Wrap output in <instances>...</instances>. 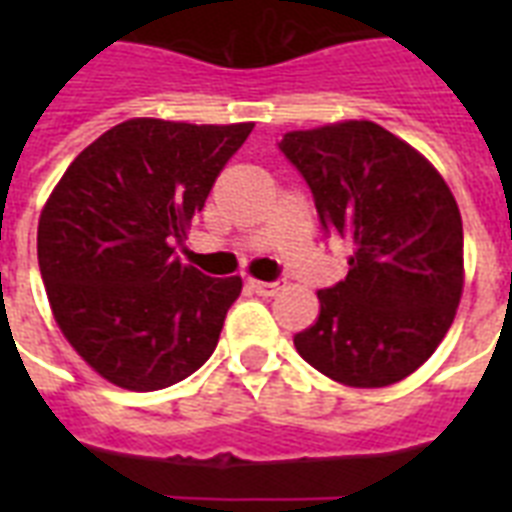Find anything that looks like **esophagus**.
Segmentation results:
<instances>
[{
	"instance_id": "34e87169",
	"label": "esophagus",
	"mask_w": 512,
	"mask_h": 512,
	"mask_svg": "<svg viewBox=\"0 0 512 512\" xmlns=\"http://www.w3.org/2000/svg\"><path fill=\"white\" fill-rule=\"evenodd\" d=\"M249 287L252 292H257L260 297H273L279 295L281 287H284V281H257V279H249Z\"/></svg>"
}]
</instances>
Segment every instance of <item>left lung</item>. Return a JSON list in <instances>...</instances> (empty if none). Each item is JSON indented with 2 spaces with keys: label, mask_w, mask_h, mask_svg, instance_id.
<instances>
[{
  "label": "left lung",
  "mask_w": 512,
  "mask_h": 512,
  "mask_svg": "<svg viewBox=\"0 0 512 512\" xmlns=\"http://www.w3.org/2000/svg\"><path fill=\"white\" fill-rule=\"evenodd\" d=\"M311 185L324 231L348 241L350 271L319 289L297 353L329 380L385 388L441 345L462 297V217L441 172L366 119L292 130L279 143Z\"/></svg>",
  "instance_id": "8db88e82"
}]
</instances>
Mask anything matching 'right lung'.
<instances>
[{
	"mask_svg": "<svg viewBox=\"0 0 512 512\" xmlns=\"http://www.w3.org/2000/svg\"><path fill=\"white\" fill-rule=\"evenodd\" d=\"M255 124L127 119L84 148L39 215L36 255L71 348L124 390L185 380L217 348L241 279L175 255Z\"/></svg>",
	"mask_w": 512,
	"mask_h": 512,
	"instance_id": "obj_1",
	"label": "right lung"
}]
</instances>
